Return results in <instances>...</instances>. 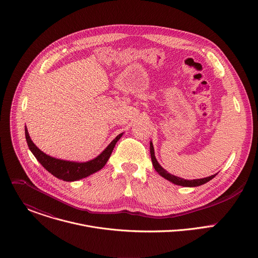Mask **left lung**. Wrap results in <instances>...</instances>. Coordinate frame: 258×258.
I'll return each mask as SVG.
<instances>
[{"mask_svg": "<svg viewBox=\"0 0 258 258\" xmlns=\"http://www.w3.org/2000/svg\"><path fill=\"white\" fill-rule=\"evenodd\" d=\"M150 154H151V160H152V164L155 168V170L164 178H166L167 180L171 181L174 185H178V186H182V187H198L201 185H204L207 181H209L210 179H212L217 173L212 174L210 176L207 177H203V178H197V179H185L181 178L178 176H175L169 172H167L157 161L156 157H155V152H154V147L152 142H150Z\"/></svg>", "mask_w": 258, "mask_h": 258, "instance_id": "1", "label": "left lung"}]
</instances>
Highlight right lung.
Here are the masks:
<instances>
[{"mask_svg":"<svg viewBox=\"0 0 258 258\" xmlns=\"http://www.w3.org/2000/svg\"><path fill=\"white\" fill-rule=\"evenodd\" d=\"M122 135L123 133L119 134L96 158L89 160L87 162H77V161L58 159L44 153L31 141L28 135V131L25 126V139L28 145V148L32 152L36 160H38L54 176H56L59 179H63L65 181L79 180L102 169L107 163L110 155H111L113 148L115 147V144L122 137Z\"/></svg>","mask_w":258,"mask_h":258,"instance_id":"obj_1","label":"right lung"}]
</instances>
